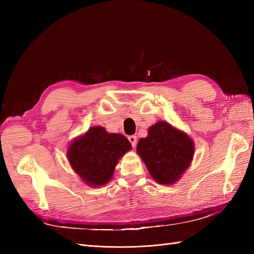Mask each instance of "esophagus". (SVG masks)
I'll return each instance as SVG.
<instances>
[{
  "mask_svg": "<svg viewBox=\"0 0 254 254\" xmlns=\"http://www.w3.org/2000/svg\"><path fill=\"white\" fill-rule=\"evenodd\" d=\"M128 140H129L130 144L132 145V147H135L136 142H137V140H136V136H135V135H129V136H128Z\"/></svg>",
  "mask_w": 254,
  "mask_h": 254,
  "instance_id": "34e87169",
  "label": "esophagus"
}]
</instances>
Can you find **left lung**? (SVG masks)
Listing matches in <instances>:
<instances>
[{"label": "left lung", "instance_id": "obj_1", "mask_svg": "<svg viewBox=\"0 0 254 254\" xmlns=\"http://www.w3.org/2000/svg\"><path fill=\"white\" fill-rule=\"evenodd\" d=\"M152 178L160 184H173L189 167L194 155L190 137L166 122H158L140 139L136 147Z\"/></svg>", "mask_w": 254, "mask_h": 254}]
</instances>
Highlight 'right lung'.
<instances>
[{"mask_svg":"<svg viewBox=\"0 0 254 254\" xmlns=\"http://www.w3.org/2000/svg\"><path fill=\"white\" fill-rule=\"evenodd\" d=\"M130 148L124 135L108 133L104 127L96 126L71 144L67 158L80 178L96 188L111 179L119 159Z\"/></svg>","mask_w":254,"mask_h":254,"instance_id":"right-lung-1","label":"right lung"}]
</instances>
